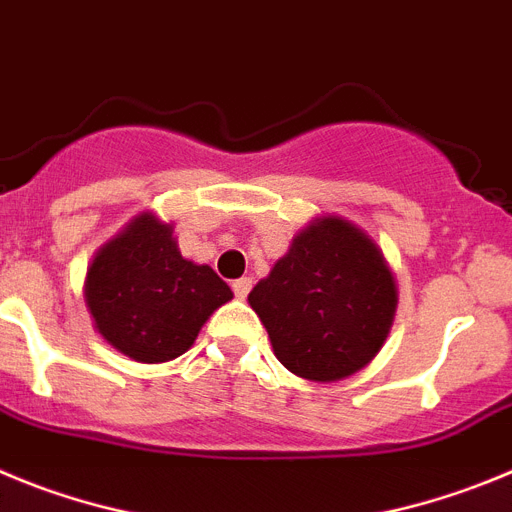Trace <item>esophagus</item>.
Listing matches in <instances>:
<instances>
[{
    "label": "esophagus",
    "instance_id": "1",
    "mask_svg": "<svg viewBox=\"0 0 512 512\" xmlns=\"http://www.w3.org/2000/svg\"><path fill=\"white\" fill-rule=\"evenodd\" d=\"M232 290H234V296H237V298H247V296H250V290H252V278L234 280Z\"/></svg>",
    "mask_w": 512,
    "mask_h": 512
}]
</instances>
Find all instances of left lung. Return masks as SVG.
I'll return each instance as SVG.
<instances>
[{
    "label": "left lung",
    "mask_w": 512,
    "mask_h": 512,
    "mask_svg": "<svg viewBox=\"0 0 512 512\" xmlns=\"http://www.w3.org/2000/svg\"><path fill=\"white\" fill-rule=\"evenodd\" d=\"M280 365L313 382L354 375L380 352L398 288L380 247L342 216L313 219L252 288Z\"/></svg>",
    "instance_id": "left-lung-1"
}]
</instances>
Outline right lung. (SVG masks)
Segmentation results:
<instances>
[{
    "label": "right lung",
    "mask_w": 512,
    "mask_h": 512,
    "mask_svg": "<svg viewBox=\"0 0 512 512\" xmlns=\"http://www.w3.org/2000/svg\"><path fill=\"white\" fill-rule=\"evenodd\" d=\"M84 296L96 331L117 352L158 365L191 349L232 290L209 265L181 255L173 224L145 211L96 252Z\"/></svg>",
    "instance_id": "obj_1"
}]
</instances>
